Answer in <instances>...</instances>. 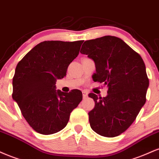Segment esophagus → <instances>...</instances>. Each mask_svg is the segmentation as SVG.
<instances>
[{"label": "esophagus", "instance_id": "esophagus-1", "mask_svg": "<svg viewBox=\"0 0 159 159\" xmlns=\"http://www.w3.org/2000/svg\"><path fill=\"white\" fill-rule=\"evenodd\" d=\"M83 98H86L88 97V93L86 91H83Z\"/></svg>", "mask_w": 159, "mask_h": 159}]
</instances>
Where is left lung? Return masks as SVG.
Returning <instances> with one entry per match:
<instances>
[{
	"instance_id": "left-lung-1",
	"label": "left lung",
	"mask_w": 159,
	"mask_h": 159,
	"mask_svg": "<svg viewBox=\"0 0 159 159\" xmlns=\"http://www.w3.org/2000/svg\"><path fill=\"white\" fill-rule=\"evenodd\" d=\"M80 53L94 61V82L107 85L108 94L94 93V108L89 112L90 126L96 133L112 138L131 126L146 102L149 79L142 58L122 39L106 35L85 41Z\"/></svg>"
}]
</instances>
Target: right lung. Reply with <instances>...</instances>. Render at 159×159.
<instances>
[{"label":"right lung","instance_id":"1","mask_svg":"<svg viewBox=\"0 0 159 159\" xmlns=\"http://www.w3.org/2000/svg\"><path fill=\"white\" fill-rule=\"evenodd\" d=\"M84 41H44L24 56L12 79V99L35 132L51 135L66 126L70 112L83 100L77 89L56 90L57 80L66 76Z\"/></svg>","mask_w":159,"mask_h":159}]
</instances>
